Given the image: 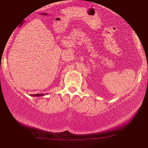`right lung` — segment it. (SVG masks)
Wrapping results in <instances>:
<instances>
[{
  "label": "right lung",
  "mask_w": 148,
  "mask_h": 148,
  "mask_svg": "<svg viewBox=\"0 0 148 148\" xmlns=\"http://www.w3.org/2000/svg\"><path fill=\"white\" fill-rule=\"evenodd\" d=\"M47 94V93H46ZM31 96H36V97H40V96H45V94H43V93H40V94H34V95H31Z\"/></svg>",
  "instance_id": "add662e5"
}]
</instances>
